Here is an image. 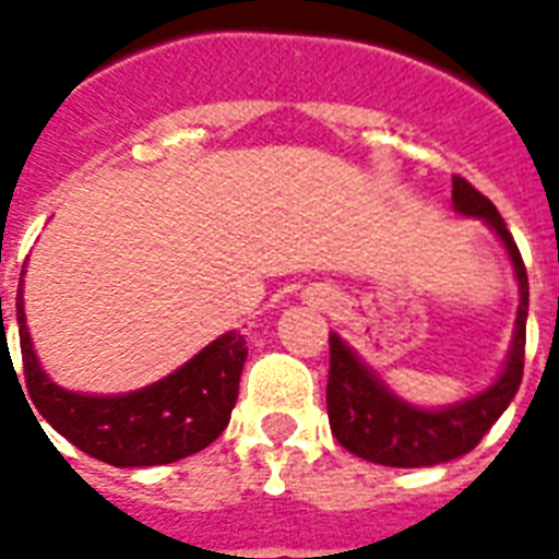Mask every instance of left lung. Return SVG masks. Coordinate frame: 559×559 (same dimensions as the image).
<instances>
[{
    "label": "left lung",
    "instance_id": "left-lung-1",
    "mask_svg": "<svg viewBox=\"0 0 559 559\" xmlns=\"http://www.w3.org/2000/svg\"><path fill=\"white\" fill-rule=\"evenodd\" d=\"M452 209L461 217L481 219L499 237V243L511 258L516 287H520L511 350L502 371L496 373V380L487 389L447 406L426 408L394 394L340 333H331V377H328L331 429L345 450L382 467H432L467 455L520 391L522 366H525V322H528V272L502 214L467 179L452 177Z\"/></svg>",
    "mask_w": 559,
    "mask_h": 559
}]
</instances>
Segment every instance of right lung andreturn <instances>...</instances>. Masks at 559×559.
<instances>
[{"label": "right lung", "mask_w": 559, "mask_h": 559, "mask_svg": "<svg viewBox=\"0 0 559 559\" xmlns=\"http://www.w3.org/2000/svg\"><path fill=\"white\" fill-rule=\"evenodd\" d=\"M16 324L31 403L55 432L92 459L107 461L112 467L170 464L205 450L228 426L237 403L240 371L249 354L246 340L237 331L217 336L200 354H193L186 366L144 389L124 394H86L57 385L39 366L25 319L22 278L16 289Z\"/></svg>", "instance_id": "right-lung-1"}]
</instances>
